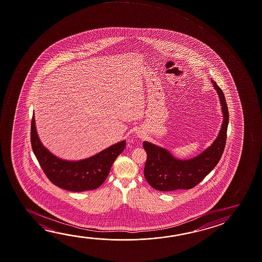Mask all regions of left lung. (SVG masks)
<instances>
[{
	"label": "left lung",
	"instance_id": "8db88e82",
	"mask_svg": "<svg viewBox=\"0 0 262 262\" xmlns=\"http://www.w3.org/2000/svg\"><path fill=\"white\" fill-rule=\"evenodd\" d=\"M219 95L223 121L217 137L201 154L187 160L177 159L165 148L143 142L147 152L144 176L149 185L159 191L191 189L198 185L215 167L223 155L227 140L228 110L223 91L211 79Z\"/></svg>",
	"mask_w": 262,
	"mask_h": 262
}]
</instances>
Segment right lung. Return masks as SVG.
<instances>
[{
  "label": "right lung",
  "mask_w": 262,
  "mask_h": 262,
  "mask_svg": "<svg viewBox=\"0 0 262 262\" xmlns=\"http://www.w3.org/2000/svg\"><path fill=\"white\" fill-rule=\"evenodd\" d=\"M31 144L43 172L54 185L71 192L94 190L103 184L112 163L123 151L126 141L117 142L90 158L68 161L53 155L40 141L35 113L31 123Z\"/></svg>",
  "instance_id": "add662e5"
}]
</instances>
